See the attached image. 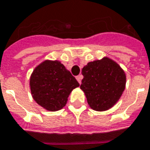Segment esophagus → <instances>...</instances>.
Here are the masks:
<instances>
[{
    "mask_svg": "<svg viewBox=\"0 0 150 150\" xmlns=\"http://www.w3.org/2000/svg\"><path fill=\"white\" fill-rule=\"evenodd\" d=\"M76 78H77V82H79V84H81V82H82V79L83 78V76H82V75H78Z\"/></svg>",
    "mask_w": 150,
    "mask_h": 150,
    "instance_id": "obj_1",
    "label": "esophagus"
}]
</instances>
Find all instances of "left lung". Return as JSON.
Segmentation results:
<instances>
[{
  "label": "left lung",
  "mask_w": 150,
  "mask_h": 150,
  "mask_svg": "<svg viewBox=\"0 0 150 150\" xmlns=\"http://www.w3.org/2000/svg\"><path fill=\"white\" fill-rule=\"evenodd\" d=\"M80 88L92 110L105 111L118 102L125 88L126 75L118 63L108 57L89 62L82 70Z\"/></svg>",
  "instance_id": "left-lung-1"
}]
</instances>
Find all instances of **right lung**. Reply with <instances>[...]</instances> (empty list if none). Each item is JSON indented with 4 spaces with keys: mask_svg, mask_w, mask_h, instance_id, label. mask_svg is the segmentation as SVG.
<instances>
[{
    "mask_svg": "<svg viewBox=\"0 0 150 150\" xmlns=\"http://www.w3.org/2000/svg\"><path fill=\"white\" fill-rule=\"evenodd\" d=\"M79 83L58 60L46 59L35 67L30 77L31 95L35 102L49 111L63 109Z\"/></svg>",
    "mask_w": 150,
    "mask_h": 150,
    "instance_id": "right-lung-1",
    "label": "right lung"
}]
</instances>
